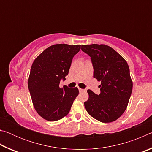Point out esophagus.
Returning a JSON list of instances; mask_svg holds the SVG:
<instances>
[{
  "mask_svg": "<svg viewBox=\"0 0 152 152\" xmlns=\"http://www.w3.org/2000/svg\"><path fill=\"white\" fill-rule=\"evenodd\" d=\"M78 90H79V92H84V89H82V88H78Z\"/></svg>",
  "mask_w": 152,
  "mask_h": 152,
  "instance_id": "1",
  "label": "esophagus"
}]
</instances>
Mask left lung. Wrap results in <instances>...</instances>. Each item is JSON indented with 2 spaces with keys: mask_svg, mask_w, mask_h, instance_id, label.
<instances>
[{
  "mask_svg": "<svg viewBox=\"0 0 152 152\" xmlns=\"http://www.w3.org/2000/svg\"><path fill=\"white\" fill-rule=\"evenodd\" d=\"M81 50L91 59L93 77L101 81L100 94L88 90L84 102L88 114L102 123L117 120L125 112L132 92L133 82L127 61L106 45H82Z\"/></svg>",
  "mask_w": 152,
  "mask_h": 152,
  "instance_id": "8db88e82",
  "label": "left lung"
}]
</instances>
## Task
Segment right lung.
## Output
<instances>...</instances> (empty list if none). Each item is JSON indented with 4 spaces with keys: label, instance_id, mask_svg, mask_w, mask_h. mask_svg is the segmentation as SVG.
Wrapping results in <instances>:
<instances>
[{
    "label": "right lung",
    "instance_id": "right-lung-1",
    "mask_svg": "<svg viewBox=\"0 0 152 152\" xmlns=\"http://www.w3.org/2000/svg\"><path fill=\"white\" fill-rule=\"evenodd\" d=\"M80 46L65 43L53 45L45 49L32 64L28 88L36 111L49 121L66 116L78 95L77 87L60 88V83L61 80H66L72 59Z\"/></svg>",
    "mask_w": 152,
    "mask_h": 152
}]
</instances>
